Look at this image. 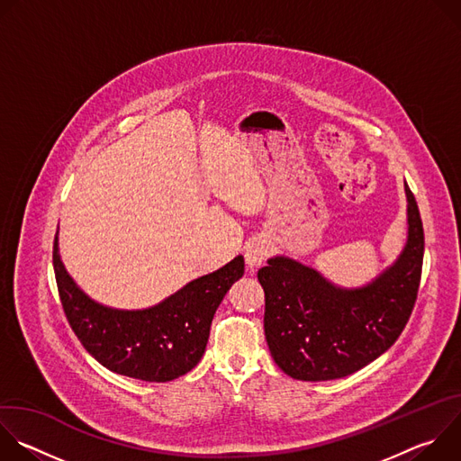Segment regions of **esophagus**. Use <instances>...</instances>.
I'll use <instances>...</instances> for the list:
<instances>
[{"label": "esophagus", "instance_id": "34e87169", "mask_svg": "<svg viewBox=\"0 0 461 461\" xmlns=\"http://www.w3.org/2000/svg\"><path fill=\"white\" fill-rule=\"evenodd\" d=\"M272 251V246L267 239L262 237H255L251 239L248 244H246V265L249 270H255L258 268L262 262H265L268 258Z\"/></svg>", "mask_w": 461, "mask_h": 461}]
</instances>
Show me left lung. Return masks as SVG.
<instances>
[{
	"instance_id": "1",
	"label": "left lung",
	"mask_w": 461,
	"mask_h": 461,
	"mask_svg": "<svg viewBox=\"0 0 461 461\" xmlns=\"http://www.w3.org/2000/svg\"><path fill=\"white\" fill-rule=\"evenodd\" d=\"M407 193V244L390 268L361 288H339L288 257H274L257 279L265 290V336L277 366L294 379L350 375L402 336L416 304L425 235Z\"/></svg>"
}]
</instances>
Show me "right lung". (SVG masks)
<instances>
[{"mask_svg":"<svg viewBox=\"0 0 461 461\" xmlns=\"http://www.w3.org/2000/svg\"><path fill=\"white\" fill-rule=\"evenodd\" d=\"M52 265L65 317L84 348L105 368L149 383L176 379L201 361L213 315L244 274V258L239 255L153 308L114 310L89 299L65 272L58 237Z\"/></svg>","mask_w":461,"mask_h":461,"instance_id":"1","label":"right lung"}]
</instances>
